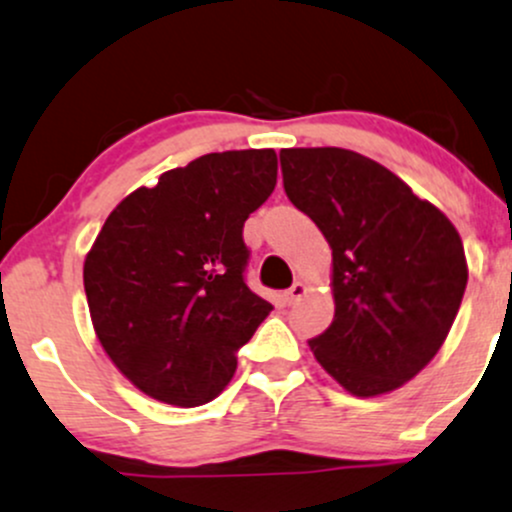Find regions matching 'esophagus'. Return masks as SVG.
<instances>
[{
  "mask_svg": "<svg viewBox=\"0 0 512 512\" xmlns=\"http://www.w3.org/2000/svg\"><path fill=\"white\" fill-rule=\"evenodd\" d=\"M306 291H308V289H306V284H303V282H294V286H291V289L286 291V294H284V301L289 303V306H291V303L299 301L301 296L306 294Z\"/></svg>",
  "mask_w": 512,
  "mask_h": 512,
  "instance_id": "1",
  "label": "esophagus"
}]
</instances>
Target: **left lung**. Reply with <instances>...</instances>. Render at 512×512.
Wrapping results in <instances>:
<instances>
[{"mask_svg": "<svg viewBox=\"0 0 512 512\" xmlns=\"http://www.w3.org/2000/svg\"><path fill=\"white\" fill-rule=\"evenodd\" d=\"M284 192L333 250L335 318L313 357L359 398L396 391L437 355L469 279L452 221L369 157L345 148L279 153Z\"/></svg>", "mask_w": 512, "mask_h": 512, "instance_id": "left-lung-1", "label": "left lung"}]
</instances>
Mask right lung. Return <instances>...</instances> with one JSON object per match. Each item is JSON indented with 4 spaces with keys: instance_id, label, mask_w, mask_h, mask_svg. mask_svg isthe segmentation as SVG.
Instances as JSON below:
<instances>
[{
    "instance_id": "right-lung-1",
    "label": "right lung",
    "mask_w": 512,
    "mask_h": 512,
    "mask_svg": "<svg viewBox=\"0 0 512 512\" xmlns=\"http://www.w3.org/2000/svg\"><path fill=\"white\" fill-rule=\"evenodd\" d=\"M277 184V153H209L160 174L109 213L84 257L94 333L155 401H213L272 303L247 289L243 226Z\"/></svg>"
}]
</instances>
